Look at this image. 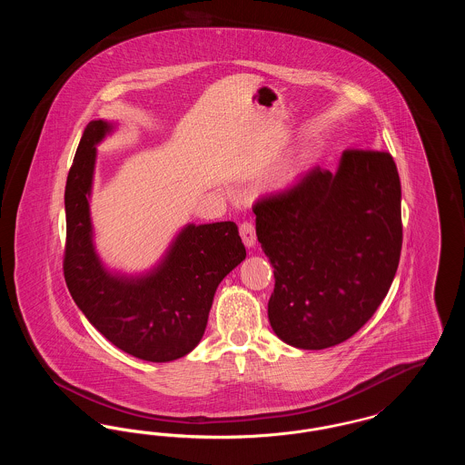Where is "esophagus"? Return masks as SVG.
Returning a JSON list of instances; mask_svg holds the SVG:
<instances>
[{
  "label": "esophagus",
  "instance_id": "obj_1",
  "mask_svg": "<svg viewBox=\"0 0 465 465\" xmlns=\"http://www.w3.org/2000/svg\"><path fill=\"white\" fill-rule=\"evenodd\" d=\"M241 237H242V242L245 243V247H254L256 243V232H254V224L252 223H242L241 228Z\"/></svg>",
  "mask_w": 465,
  "mask_h": 465
}]
</instances>
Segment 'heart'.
Returning a JSON list of instances; mask_svg holds the SVG:
<instances>
[{
  "mask_svg": "<svg viewBox=\"0 0 465 465\" xmlns=\"http://www.w3.org/2000/svg\"><path fill=\"white\" fill-rule=\"evenodd\" d=\"M305 167H307V162H305L303 156H298V158L291 160L279 171V174L273 177V188L275 190H288L289 186H292L300 179V176L305 173Z\"/></svg>",
  "mask_w": 465,
  "mask_h": 465,
  "instance_id": "obj_1",
  "label": "heart"
}]
</instances>
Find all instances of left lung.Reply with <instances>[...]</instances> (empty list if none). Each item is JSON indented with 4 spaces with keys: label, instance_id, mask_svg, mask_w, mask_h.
<instances>
[{
    "label": "left lung",
    "instance_id": "8db88e82",
    "mask_svg": "<svg viewBox=\"0 0 465 465\" xmlns=\"http://www.w3.org/2000/svg\"><path fill=\"white\" fill-rule=\"evenodd\" d=\"M252 211L273 266V332L303 351L349 340L371 319L398 270L401 183L392 156L347 150L334 173L313 167Z\"/></svg>",
    "mask_w": 465,
    "mask_h": 465
}]
</instances>
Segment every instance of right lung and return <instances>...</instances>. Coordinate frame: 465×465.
<instances>
[{"label": "right lung", "instance_id": "right-lung-1", "mask_svg": "<svg viewBox=\"0 0 465 465\" xmlns=\"http://www.w3.org/2000/svg\"><path fill=\"white\" fill-rule=\"evenodd\" d=\"M118 124L92 120L69 169L66 207L67 289L90 324L120 351L150 362H169L199 345L214 292L245 260L233 222L184 224L155 265L125 273L95 249L90 197L97 146Z\"/></svg>", "mask_w": 465, "mask_h": 465}]
</instances>
